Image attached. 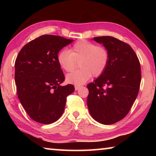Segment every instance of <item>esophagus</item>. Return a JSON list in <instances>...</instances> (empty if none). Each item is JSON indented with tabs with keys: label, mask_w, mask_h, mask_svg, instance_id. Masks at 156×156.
<instances>
[{
	"label": "esophagus",
	"mask_w": 156,
	"mask_h": 156,
	"mask_svg": "<svg viewBox=\"0 0 156 156\" xmlns=\"http://www.w3.org/2000/svg\"><path fill=\"white\" fill-rule=\"evenodd\" d=\"M81 87H82L81 85H78V84H76V85H75V89H76V90H78V89H80V88H81Z\"/></svg>",
	"instance_id": "obj_1"
}]
</instances>
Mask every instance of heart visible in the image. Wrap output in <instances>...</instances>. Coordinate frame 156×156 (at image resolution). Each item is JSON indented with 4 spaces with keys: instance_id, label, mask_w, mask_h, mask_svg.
Listing matches in <instances>:
<instances>
[{
    "instance_id": "heart-1",
    "label": "heart",
    "mask_w": 156,
    "mask_h": 156,
    "mask_svg": "<svg viewBox=\"0 0 156 156\" xmlns=\"http://www.w3.org/2000/svg\"><path fill=\"white\" fill-rule=\"evenodd\" d=\"M60 67L66 72L74 69L78 62L77 71L66 76L69 83L82 84L92 76L98 77L107 69L109 62V53L106 47L85 40H80L73 44L68 51H60L57 56Z\"/></svg>"
}]
</instances>
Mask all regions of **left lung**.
Here are the masks:
<instances>
[{
    "mask_svg": "<svg viewBox=\"0 0 156 156\" xmlns=\"http://www.w3.org/2000/svg\"><path fill=\"white\" fill-rule=\"evenodd\" d=\"M109 53L107 69L87 84V106L94 120L112 125L128 114L138 96L141 82L138 58L127 43L112 36L95 37Z\"/></svg>",
    "mask_w": 156,
    "mask_h": 156,
    "instance_id": "1",
    "label": "left lung"
}]
</instances>
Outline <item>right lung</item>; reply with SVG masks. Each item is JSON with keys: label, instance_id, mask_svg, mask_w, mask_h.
Instances as JSON below:
<instances>
[{"label": "right lung", "instance_id": "add662e5", "mask_svg": "<svg viewBox=\"0 0 156 156\" xmlns=\"http://www.w3.org/2000/svg\"><path fill=\"white\" fill-rule=\"evenodd\" d=\"M73 40L43 35L30 41L18 53L15 62L18 97L29 116L37 122H56L64 112L73 84L60 86L65 76L57 61L60 50Z\"/></svg>", "mask_w": 156, "mask_h": 156}]
</instances>
